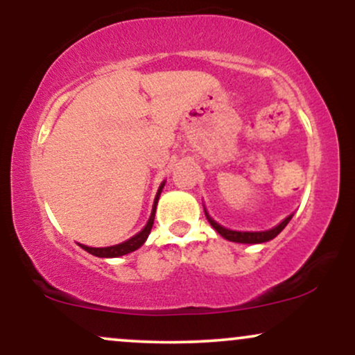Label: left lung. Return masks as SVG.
Listing matches in <instances>:
<instances>
[{
	"label": "left lung",
	"instance_id": "left-lung-1",
	"mask_svg": "<svg viewBox=\"0 0 355 355\" xmlns=\"http://www.w3.org/2000/svg\"><path fill=\"white\" fill-rule=\"evenodd\" d=\"M205 217H207V220H209V222H210V225L214 227V229L217 230L218 234L222 235L223 239L230 240V242H239V243H262V242H268V240L275 239L277 235H279L280 232H282V230L285 229V225H287V223L291 222L292 215H288V217L285 218L284 222H280L279 225L274 227V229L267 230V232H235V230H229V229H225V227L218 225V223L215 222V220H211V218L209 217V214H207V211H205Z\"/></svg>",
	"mask_w": 355,
	"mask_h": 355
}]
</instances>
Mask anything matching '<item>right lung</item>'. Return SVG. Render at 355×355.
<instances>
[{
  "instance_id": "right-lung-1",
  "label": "right lung",
  "mask_w": 355,
  "mask_h": 355,
  "mask_svg": "<svg viewBox=\"0 0 355 355\" xmlns=\"http://www.w3.org/2000/svg\"><path fill=\"white\" fill-rule=\"evenodd\" d=\"M162 189H164V183H162V187H160V189H158L157 197H155L152 215H150L148 223H146L144 230L138 232L137 235H133V237L126 240V242L118 243V245L103 247V248H95V247H87V245H80V247L83 248V250H87L88 254H92V255H95V257H105V259H108V257H121V255H126V254H130V252H133V250H137V248H140V247L145 243V240H146V237H148L150 230H152V227H153L155 210H157V202H158V198H160V191H162Z\"/></svg>"
}]
</instances>
